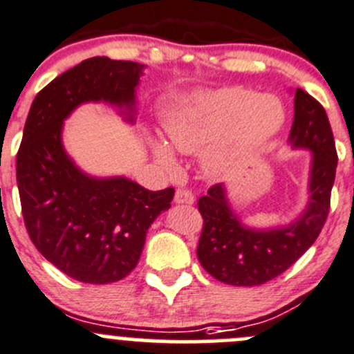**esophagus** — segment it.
Listing matches in <instances>:
<instances>
[{
	"mask_svg": "<svg viewBox=\"0 0 354 354\" xmlns=\"http://www.w3.org/2000/svg\"><path fill=\"white\" fill-rule=\"evenodd\" d=\"M174 202H176V204H194L195 197L190 190H187V188H178L176 194H174Z\"/></svg>",
	"mask_w": 354,
	"mask_h": 354,
	"instance_id": "34e87169",
	"label": "esophagus"
}]
</instances>
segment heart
<instances>
[{"label":"heart","mask_w":354,"mask_h":354,"mask_svg":"<svg viewBox=\"0 0 354 354\" xmlns=\"http://www.w3.org/2000/svg\"><path fill=\"white\" fill-rule=\"evenodd\" d=\"M283 119L286 112L275 97H257V93L243 88H228L169 112L164 119V129L174 150L197 153L218 142L232 127L230 138L233 145L264 142L282 128ZM153 156L166 169H176V159L166 143L153 142ZM225 157L221 150L209 153L205 160L207 171H218Z\"/></svg>","instance_id":"obj_1"}]
</instances>
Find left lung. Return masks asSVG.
<instances>
[{
    "label": "left lung",
    "mask_w": 354,
    "mask_h": 354,
    "mask_svg": "<svg viewBox=\"0 0 354 354\" xmlns=\"http://www.w3.org/2000/svg\"><path fill=\"white\" fill-rule=\"evenodd\" d=\"M290 142L313 152L310 205L286 228H245L226 202L223 185H212L197 202L202 219L197 257L205 272L228 286L266 283L289 270L320 235L328 209L337 167V150L327 112L310 93L297 88Z\"/></svg>",
    "instance_id": "8db88e82"
}]
</instances>
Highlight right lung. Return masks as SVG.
<instances>
[{
    "label": "right lung",
    "mask_w": 354,
    "mask_h": 354,
    "mask_svg": "<svg viewBox=\"0 0 354 354\" xmlns=\"http://www.w3.org/2000/svg\"><path fill=\"white\" fill-rule=\"evenodd\" d=\"M143 65L93 57L55 77L34 98L17 152V185L27 233L62 273L112 283L135 270L147 230L171 207L174 188L150 192L126 178L95 180L65 156L64 119L82 102H135Z\"/></svg>",
    "instance_id": "obj_1"
}]
</instances>
